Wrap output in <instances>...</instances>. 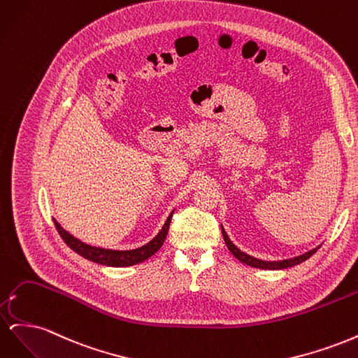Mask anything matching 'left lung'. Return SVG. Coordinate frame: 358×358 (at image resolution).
I'll return each instance as SVG.
<instances>
[{"instance_id":"8db88e82","label":"left lung","mask_w":358,"mask_h":358,"mask_svg":"<svg viewBox=\"0 0 358 358\" xmlns=\"http://www.w3.org/2000/svg\"><path fill=\"white\" fill-rule=\"evenodd\" d=\"M221 230H222V236H224V241H225L227 248L230 249V252H231L237 259H239V262H242V263H245V264H248V266H251V267L264 268V270H280V268H287V267L297 266V264H300V263H303V262H306V259H308L309 257H312L313 254H315V252L318 251V249H320V246H321V245H318L317 248L310 249V251H308V252H305V254H300V255H297V257H292V258L276 259V262H266V259H259V258H255V257H252V255L245 254L243 251H241V249L237 248V246L230 241V237L227 236V233H225L222 225H221Z\"/></svg>"}]
</instances>
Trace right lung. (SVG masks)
I'll use <instances>...</instances> for the list:
<instances>
[{
    "label": "right lung",
    "mask_w": 358,
    "mask_h": 358,
    "mask_svg": "<svg viewBox=\"0 0 358 358\" xmlns=\"http://www.w3.org/2000/svg\"><path fill=\"white\" fill-rule=\"evenodd\" d=\"M173 212H175V210H173ZM173 212L169 215V218L164 222V225H162L161 231L154 237L152 241L148 242L143 246H140V248L129 249V251H117V249L91 246L88 243L79 241L78 237L71 236L67 230H64L61 224L57 220H53V222H55V227H57L59 236L62 237V241L66 242L74 252H78L83 258L90 259V262H94V263L103 264V266L127 267V266H134V264L145 262V259L152 257L158 251V249L162 246V243H164L166 237H167V231H169Z\"/></svg>",
    "instance_id": "add662e5"
}]
</instances>
